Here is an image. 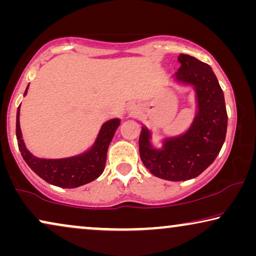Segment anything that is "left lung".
<instances>
[{"mask_svg": "<svg viewBox=\"0 0 256 256\" xmlns=\"http://www.w3.org/2000/svg\"><path fill=\"white\" fill-rule=\"evenodd\" d=\"M178 62L174 79L194 86L197 96L198 110L191 127L183 135L164 140L160 149L152 146L146 127L138 138L144 166L154 176L172 182L192 180L208 169L222 150L227 130L225 98L214 72L188 54H180Z\"/></svg>", "mask_w": 256, "mask_h": 256, "instance_id": "1", "label": "left lung"}]
</instances>
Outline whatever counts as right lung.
<instances>
[{
  "mask_svg": "<svg viewBox=\"0 0 256 256\" xmlns=\"http://www.w3.org/2000/svg\"><path fill=\"white\" fill-rule=\"evenodd\" d=\"M28 88L29 86L26 87L24 96L26 94ZM118 126H120L118 118H112L104 122L92 148L82 155L59 160L38 158L34 156L24 144L20 127L18 107L16 116V138L20 155L34 174H37L42 180L56 186L73 188L96 180L104 172L108 146Z\"/></svg>",
  "mask_w": 256,
  "mask_h": 256,
  "instance_id": "obj_1",
  "label": "right lung"
}]
</instances>
